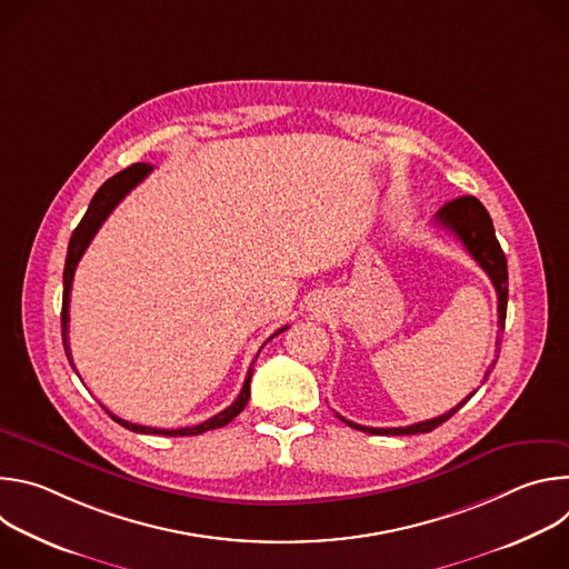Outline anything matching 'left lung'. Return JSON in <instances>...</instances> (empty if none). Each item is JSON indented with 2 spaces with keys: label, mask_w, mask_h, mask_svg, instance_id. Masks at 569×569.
Here are the masks:
<instances>
[{
  "label": "left lung",
  "mask_w": 569,
  "mask_h": 569,
  "mask_svg": "<svg viewBox=\"0 0 569 569\" xmlns=\"http://www.w3.org/2000/svg\"><path fill=\"white\" fill-rule=\"evenodd\" d=\"M437 224L446 227L448 231H452L461 246L466 248V252L477 261V266L489 274V279L496 286L498 292V353H500V342H502V331H505V319H507V299H509V272H507V257L500 248V242L496 238V229H493V220L486 211V207L472 198V196H461L450 200L448 204H443L437 213ZM491 373V369L486 371V376ZM483 376V378H486ZM475 393V391H472ZM466 396L459 405L437 419H428L415 426H405V428H367V426H358L353 421H347L345 417H340L347 426L360 430V432H369V435H391V437H400V435H421V432H432L435 428H439L441 423H446L455 412H459L463 405L472 398Z\"/></svg>",
  "instance_id": "1"
}]
</instances>
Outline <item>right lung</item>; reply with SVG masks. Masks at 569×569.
<instances>
[{
    "mask_svg": "<svg viewBox=\"0 0 569 569\" xmlns=\"http://www.w3.org/2000/svg\"><path fill=\"white\" fill-rule=\"evenodd\" d=\"M152 171L150 164H132L128 169H123L121 173L112 176L108 182H103V187L94 193L83 220L78 222V227L73 229L71 238H69V248H67V261H64V274H62V315H60V321H62V345H64V353H67V360L69 365L73 367V360H71V349H69V340H67V331H69V295H71V281H73V272H76V266L80 261V257L86 254V250L90 248L92 238L97 236V231L101 229V224L106 222V218L114 211V207ZM288 327L279 329L272 338H277L279 333H283ZM270 338V340H272ZM263 349V347H261ZM259 349V353H261ZM257 353V358H259ZM254 358V362H257ZM76 371V367H73ZM78 373V371H76ZM80 378V376H78ZM250 380H252V367L248 371V378L246 382H242V389L240 393L236 396V400L229 405V408H224L220 415L207 419L204 423L200 426H193V428H180V430H161V428H148V426H137V423H130V421H123L119 417H114L110 410H106L119 426L128 428L130 432H139V435H164V437H193V435H202V432H209V430H216V428H224L229 421H233L242 410H246V405L250 400Z\"/></svg>",
    "mask_w": 569,
    "mask_h": 569,
    "instance_id": "add662e5",
    "label": "right lung"
}]
</instances>
